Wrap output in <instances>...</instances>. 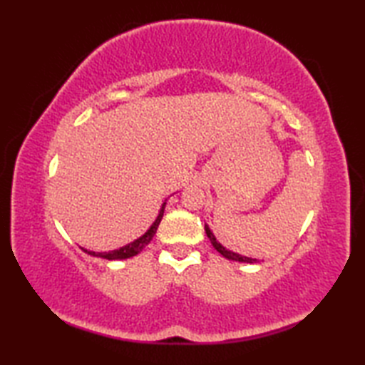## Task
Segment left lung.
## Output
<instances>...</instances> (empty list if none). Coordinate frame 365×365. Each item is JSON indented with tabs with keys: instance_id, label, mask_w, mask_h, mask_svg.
Returning a JSON list of instances; mask_svg holds the SVG:
<instances>
[{
	"instance_id": "obj_1",
	"label": "left lung",
	"mask_w": 365,
	"mask_h": 365,
	"mask_svg": "<svg viewBox=\"0 0 365 365\" xmlns=\"http://www.w3.org/2000/svg\"><path fill=\"white\" fill-rule=\"evenodd\" d=\"M205 234H207L208 238H210V242H212L215 250L218 251V252L222 255V257H226V259H229V260H235V262H243V263H257V259L246 257V255H242V254H237V252H234V251L226 250V247H224V246L218 242V240H216V237L213 235V232L210 230V227L207 226V224H205Z\"/></svg>"
}]
</instances>
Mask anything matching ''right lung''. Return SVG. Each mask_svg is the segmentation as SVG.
I'll use <instances>...</instances> for the list:
<instances>
[{
    "label": "right lung",
    "instance_id": "1",
    "mask_svg": "<svg viewBox=\"0 0 365 365\" xmlns=\"http://www.w3.org/2000/svg\"><path fill=\"white\" fill-rule=\"evenodd\" d=\"M165 207H166V200H165V202H163V205H161V208H160L157 220H155V221L152 222V226H150L149 229H147L145 234L141 235L139 238H136L135 242H131V243H128V245H125V246L119 247V250H114V251H110V252L88 251V250H84V247H81V250H83L84 252H86V254H89V255H94V257H102V259H106V260H122V259L133 257V255L141 252V251L144 250V247L152 242L153 235L157 234V229H158L160 222H161L163 213H165Z\"/></svg>",
    "mask_w": 365,
    "mask_h": 365
}]
</instances>
